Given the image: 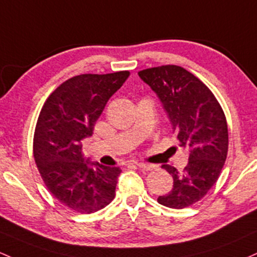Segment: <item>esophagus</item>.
<instances>
[{
  "instance_id": "esophagus-1",
  "label": "esophagus",
  "mask_w": 257,
  "mask_h": 257,
  "mask_svg": "<svg viewBox=\"0 0 257 257\" xmlns=\"http://www.w3.org/2000/svg\"><path fill=\"white\" fill-rule=\"evenodd\" d=\"M135 163H137V166L140 168V170L152 171L155 168V166L154 165H150V163H143V162H135Z\"/></svg>"
}]
</instances>
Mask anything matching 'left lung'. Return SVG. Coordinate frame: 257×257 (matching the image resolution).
Returning <instances> with one entry per match:
<instances>
[{
  "mask_svg": "<svg viewBox=\"0 0 257 257\" xmlns=\"http://www.w3.org/2000/svg\"><path fill=\"white\" fill-rule=\"evenodd\" d=\"M138 74L160 97L180 146L190 151L183 172L162 166L173 177V189L157 201L171 208L191 206L213 187L227 159L228 126L223 109L212 91L182 67L167 64Z\"/></svg>",
  "mask_w": 257,
  "mask_h": 257,
  "instance_id": "8db88e82",
  "label": "left lung"
}]
</instances>
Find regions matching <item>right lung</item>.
Instances as JSON below:
<instances>
[{"label": "right lung", "mask_w": 257, "mask_h": 257, "mask_svg": "<svg viewBox=\"0 0 257 257\" xmlns=\"http://www.w3.org/2000/svg\"><path fill=\"white\" fill-rule=\"evenodd\" d=\"M129 74L120 70L75 75L51 92L39 114L33 143L35 163L50 193L75 212H96L114 199L122 171L85 161L81 140L91 137L107 101Z\"/></svg>", "instance_id": "1"}]
</instances>
